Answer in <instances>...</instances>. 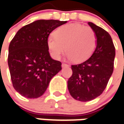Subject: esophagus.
I'll use <instances>...</instances> for the list:
<instances>
[{
	"mask_svg": "<svg viewBox=\"0 0 124 124\" xmlns=\"http://www.w3.org/2000/svg\"><path fill=\"white\" fill-rule=\"evenodd\" d=\"M68 67V65L66 64V63H62V67Z\"/></svg>",
	"mask_w": 124,
	"mask_h": 124,
	"instance_id": "34e87169",
	"label": "esophagus"
}]
</instances>
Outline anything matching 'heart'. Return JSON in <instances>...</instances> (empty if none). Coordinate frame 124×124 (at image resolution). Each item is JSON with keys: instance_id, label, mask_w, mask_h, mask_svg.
I'll use <instances>...</instances> for the list:
<instances>
[{"instance_id": "obj_1", "label": "heart", "mask_w": 124, "mask_h": 124, "mask_svg": "<svg viewBox=\"0 0 124 124\" xmlns=\"http://www.w3.org/2000/svg\"><path fill=\"white\" fill-rule=\"evenodd\" d=\"M47 47L51 57L59 59L65 51L69 59L78 63L87 60L95 50L96 36L89 26L69 24L59 27L47 38Z\"/></svg>"}]
</instances>
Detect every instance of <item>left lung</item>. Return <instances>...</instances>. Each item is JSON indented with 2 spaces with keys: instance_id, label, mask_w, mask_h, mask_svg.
I'll return each mask as SVG.
<instances>
[{
  "instance_id": "obj_1",
  "label": "left lung",
  "mask_w": 124,
  "mask_h": 124,
  "mask_svg": "<svg viewBox=\"0 0 124 124\" xmlns=\"http://www.w3.org/2000/svg\"><path fill=\"white\" fill-rule=\"evenodd\" d=\"M88 25L96 36V47L90 58L71 65L73 74L67 81L69 93L75 100L87 102L103 93L114 71L115 47L104 29L92 22Z\"/></svg>"
}]
</instances>
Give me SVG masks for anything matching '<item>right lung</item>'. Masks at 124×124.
I'll return each instance as SVG.
<instances>
[{"label": "right lung", "instance_id": "right-lung-1", "mask_svg": "<svg viewBox=\"0 0 124 124\" xmlns=\"http://www.w3.org/2000/svg\"><path fill=\"white\" fill-rule=\"evenodd\" d=\"M67 21L39 20L17 31L10 43L8 64L13 87L27 98H37L61 70V63L51 58L47 38L51 31Z\"/></svg>", "mask_w": 124, "mask_h": 124}]
</instances>
